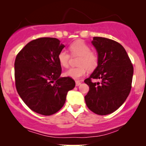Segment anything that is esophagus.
I'll use <instances>...</instances> for the list:
<instances>
[{
	"label": "esophagus",
	"instance_id": "esophagus-1",
	"mask_svg": "<svg viewBox=\"0 0 146 146\" xmlns=\"http://www.w3.org/2000/svg\"><path fill=\"white\" fill-rule=\"evenodd\" d=\"M80 84H81V82H80V81H76V82H75V85H76V86H80Z\"/></svg>",
	"mask_w": 146,
	"mask_h": 146
}]
</instances>
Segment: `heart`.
Returning a JSON list of instances; mask_svg holds the SVG:
<instances>
[{
	"instance_id": "obj_1",
	"label": "heart",
	"mask_w": 146,
	"mask_h": 146,
	"mask_svg": "<svg viewBox=\"0 0 146 146\" xmlns=\"http://www.w3.org/2000/svg\"><path fill=\"white\" fill-rule=\"evenodd\" d=\"M72 56H80L78 60V67L69 68L64 75L74 80H78L86 74V69L93 71L98 65L99 58L96 52L90 51L89 45L82 40H76L69 46ZM58 62L62 66L67 68L71 59V55L68 51L62 50L58 56Z\"/></svg>"
}]
</instances>
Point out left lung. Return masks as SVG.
Segmentation results:
<instances>
[{"label":"left lung","instance_id":"8db88e82","mask_svg":"<svg viewBox=\"0 0 146 146\" xmlns=\"http://www.w3.org/2000/svg\"><path fill=\"white\" fill-rule=\"evenodd\" d=\"M92 43L98 53V65L84 82L89 90L84 97L86 106L100 115L118 109L128 98L132 87L133 66L125 48L117 42L94 37ZM100 78V83L92 80Z\"/></svg>","mask_w":146,"mask_h":146}]
</instances>
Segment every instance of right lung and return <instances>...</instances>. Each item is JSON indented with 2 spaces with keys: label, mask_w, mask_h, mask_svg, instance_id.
Listing matches in <instances>:
<instances>
[{
  "label": "right lung",
  "mask_w": 146,
  "mask_h": 146,
  "mask_svg": "<svg viewBox=\"0 0 146 146\" xmlns=\"http://www.w3.org/2000/svg\"><path fill=\"white\" fill-rule=\"evenodd\" d=\"M64 45L54 38H40L29 42L16 56L15 84L18 95L33 111L51 115L66 102L68 90L75 86L69 77L60 78L58 56Z\"/></svg>",
  "instance_id": "1"
}]
</instances>
